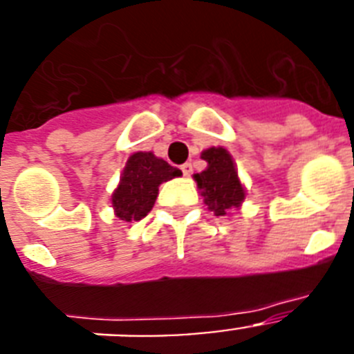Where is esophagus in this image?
<instances>
[{
	"mask_svg": "<svg viewBox=\"0 0 354 354\" xmlns=\"http://www.w3.org/2000/svg\"><path fill=\"white\" fill-rule=\"evenodd\" d=\"M180 170H183V174L186 175V177H189V175L193 174V167H192V162H184L183 167H180Z\"/></svg>",
	"mask_w": 354,
	"mask_h": 354,
	"instance_id": "1",
	"label": "esophagus"
}]
</instances>
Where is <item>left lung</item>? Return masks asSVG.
<instances>
[{
  "mask_svg": "<svg viewBox=\"0 0 354 354\" xmlns=\"http://www.w3.org/2000/svg\"><path fill=\"white\" fill-rule=\"evenodd\" d=\"M202 159L207 161V168L196 174L195 180L209 209L216 216H223L228 209L239 207L245 200V187L239 183L232 156L221 147H211L202 152Z\"/></svg>",
  "mask_w": 354,
  "mask_h": 354,
  "instance_id": "obj_1",
  "label": "left lung"
}]
</instances>
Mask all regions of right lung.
Wrapping results in <instances>:
<instances>
[{
	"instance_id": "obj_1",
	"label": "right lung",
	"mask_w": 354,
	"mask_h": 354,
	"mask_svg": "<svg viewBox=\"0 0 354 354\" xmlns=\"http://www.w3.org/2000/svg\"><path fill=\"white\" fill-rule=\"evenodd\" d=\"M183 171L156 158L152 152H136L127 159L118 187L111 196L115 212L124 221H140L154 207L161 183Z\"/></svg>"
}]
</instances>
